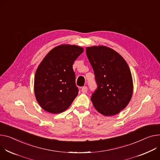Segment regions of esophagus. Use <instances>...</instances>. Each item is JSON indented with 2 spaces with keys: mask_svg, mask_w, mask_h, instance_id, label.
<instances>
[{
  "mask_svg": "<svg viewBox=\"0 0 160 160\" xmlns=\"http://www.w3.org/2000/svg\"><path fill=\"white\" fill-rule=\"evenodd\" d=\"M82 92H83V93H86L87 92V91H88V88L86 87V86H84V87H83L82 88Z\"/></svg>",
  "mask_w": 160,
  "mask_h": 160,
  "instance_id": "34e87169",
  "label": "esophagus"
}]
</instances>
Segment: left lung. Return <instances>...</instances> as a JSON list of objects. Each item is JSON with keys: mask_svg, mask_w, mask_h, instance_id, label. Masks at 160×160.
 Returning a JSON list of instances; mask_svg holds the SVG:
<instances>
[{"mask_svg": "<svg viewBox=\"0 0 160 160\" xmlns=\"http://www.w3.org/2000/svg\"><path fill=\"white\" fill-rule=\"evenodd\" d=\"M86 52L98 86L91 98L93 106L104 116L117 114L127 107L132 96L129 67L118 52L107 46L88 47Z\"/></svg>", "mask_w": 160, "mask_h": 160, "instance_id": "1", "label": "left lung"}]
</instances>
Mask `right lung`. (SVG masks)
Here are the masks:
<instances>
[{
	"label": "right lung",
	"instance_id": "right-lung-1",
	"mask_svg": "<svg viewBox=\"0 0 160 160\" xmlns=\"http://www.w3.org/2000/svg\"><path fill=\"white\" fill-rule=\"evenodd\" d=\"M83 52L76 45L62 44L51 49L39 64L34 79L36 99L44 111H65L77 97L74 62Z\"/></svg>",
	"mask_w": 160,
	"mask_h": 160
}]
</instances>
